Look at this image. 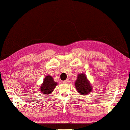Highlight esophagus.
<instances>
[{
    "instance_id": "34e87169",
    "label": "esophagus",
    "mask_w": 130,
    "mask_h": 130,
    "mask_svg": "<svg viewBox=\"0 0 130 130\" xmlns=\"http://www.w3.org/2000/svg\"><path fill=\"white\" fill-rule=\"evenodd\" d=\"M69 82H70L69 79H66V80H65L64 81H63V83H64V84H69Z\"/></svg>"
}]
</instances>
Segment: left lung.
Segmentation results:
<instances>
[{
  "label": "left lung",
  "instance_id": "obj_1",
  "mask_svg": "<svg viewBox=\"0 0 130 130\" xmlns=\"http://www.w3.org/2000/svg\"><path fill=\"white\" fill-rule=\"evenodd\" d=\"M76 90L81 95H87L93 90V86L84 73H79L77 75V79L75 81Z\"/></svg>",
  "mask_w": 130,
  "mask_h": 130
}]
</instances>
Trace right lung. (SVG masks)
Wrapping results in <instances>:
<instances>
[{"instance_id": "1", "label": "right lung", "mask_w": 130, "mask_h": 130, "mask_svg": "<svg viewBox=\"0 0 130 130\" xmlns=\"http://www.w3.org/2000/svg\"><path fill=\"white\" fill-rule=\"evenodd\" d=\"M57 85V83L54 81L52 76L47 75L40 87V91L44 95H49L52 93Z\"/></svg>"}]
</instances>
